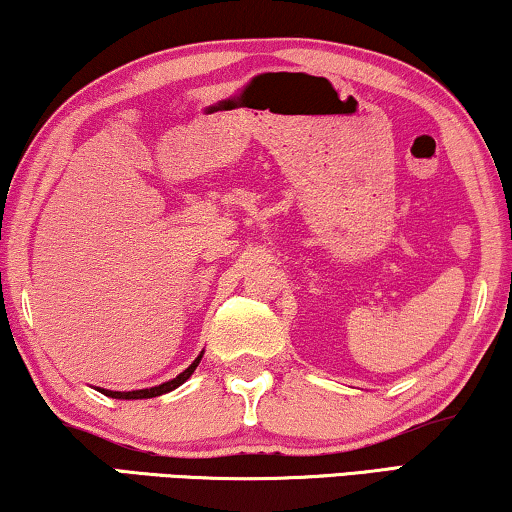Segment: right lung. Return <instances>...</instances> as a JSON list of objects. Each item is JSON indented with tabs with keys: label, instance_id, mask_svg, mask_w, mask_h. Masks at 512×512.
I'll list each match as a JSON object with an SVG mask.
<instances>
[{
	"label": "right lung",
	"instance_id": "1",
	"mask_svg": "<svg viewBox=\"0 0 512 512\" xmlns=\"http://www.w3.org/2000/svg\"><path fill=\"white\" fill-rule=\"evenodd\" d=\"M201 358L203 355H198V358L191 362V365L184 369V372L180 374V376H175L173 381H166V383H161V385H154V388H145V390H131V392H113V390H101L99 388V392H103V395L106 397H115V399H147V397H159V395H164V392H170V390H175L177 385H182L184 381L189 379L191 374H194V369L198 367V362H201Z\"/></svg>",
	"mask_w": 512,
	"mask_h": 512
}]
</instances>
